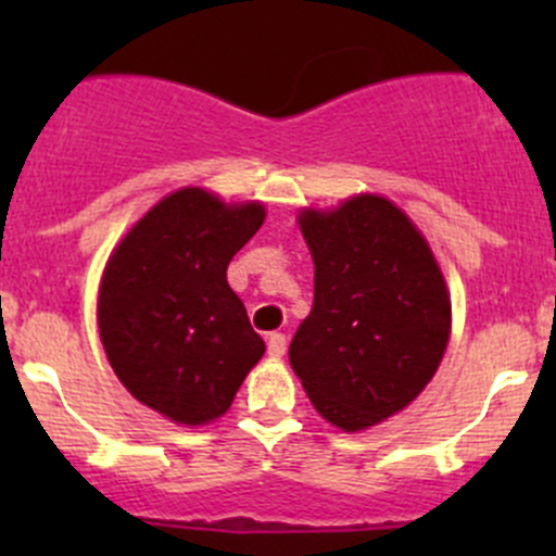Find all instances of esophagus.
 I'll return each mask as SVG.
<instances>
[{
  "label": "esophagus",
  "instance_id": "obj_1",
  "mask_svg": "<svg viewBox=\"0 0 556 556\" xmlns=\"http://www.w3.org/2000/svg\"><path fill=\"white\" fill-rule=\"evenodd\" d=\"M268 355L274 357V361H279V357L285 355V350H288V339H285V333H268Z\"/></svg>",
  "mask_w": 556,
  "mask_h": 556
}]
</instances>
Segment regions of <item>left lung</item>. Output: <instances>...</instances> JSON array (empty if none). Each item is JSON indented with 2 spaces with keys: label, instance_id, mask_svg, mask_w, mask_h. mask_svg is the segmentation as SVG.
I'll return each mask as SVG.
<instances>
[{
  "label": "left lung",
  "instance_id": "obj_1",
  "mask_svg": "<svg viewBox=\"0 0 556 556\" xmlns=\"http://www.w3.org/2000/svg\"><path fill=\"white\" fill-rule=\"evenodd\" d=\"M314 304L290 341V366L336 428L366 430L401 412L433 379L452 306L433 252L382 195L304 212Z\"/></svg>",
  "mask_w": 556,
  "mask_h": 556
}]
</instances>
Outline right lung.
I'll use <instances>...</instances> for the list:
<instances>
[{
  "label": "right lung",
  "instance_id": "right-lung-1",
  "mask_svg": "<svg viewBox=\"0 0 556 556\" xmlns=\"http://www.w3.org/2000/svg\"><path fill=\"white\" fill-rule=\"evenodd\" d=\"M261 204L228 206L182 188L153 206L104 268L99 333L112 371L144 406L179 425L228 412L266 352L228 263L263 226Z\"/></svg>",
  "mask_w": 556,
  "mask_h": 556
}]
</instances>
